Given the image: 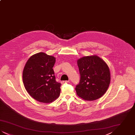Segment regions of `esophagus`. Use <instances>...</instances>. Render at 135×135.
Here are the masks:
<instances>
[{"instance_id":"obj_1","label":"esophagus","mask_w":135,"mask_h":135,"mask_svg":"<svg viewBox=\"0 0 135 135\" xmlns=\"http://www.w3.org/2000/svg\"><path fill=\"white\" fill-rule=\"evenodd\" d=\"M68 83H69V81H62V84Z\"/></svg>"}]
</instances>
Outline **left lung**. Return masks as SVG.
Here are the masks:
<instances>
[{
  "instance_id": "left-lung-1",
  "label": "left lung",
  "mask_w": 135,
  "mask_h": 135,
  "mask_svg": "<svg viewBox=\"0 0 135 135\" xmlns=\"http://www.w3.org/2000/svg\"><path fill=\"white\" fill-rule=\"evenodd\" d=\"M80 74L75 88L77 96L85 101H94L104 95L110 83V72L106 63L97 55L78 59Z\"/></svg>"
}]
</instances>
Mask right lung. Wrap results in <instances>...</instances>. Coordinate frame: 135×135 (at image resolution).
<instances>
[{"mask_svg": "<svg viewBox=\"0 0 135 135\" xmlns=\"http://www.w3.org/2000/svg\"><path fill=\"white\" fill-rule=\"evenodd\" d=\"M56 58L41 52L27 60L23 71V82L27 91L33 99L50 103L60 96L61 84L56 81L52 69Z\"/></svg>", "mask_w": 135, "mask_h": 135, "instance_id": "1", "label": "right lung"}]
</instances>
